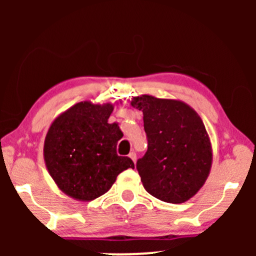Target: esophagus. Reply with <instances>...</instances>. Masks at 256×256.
<instances>
[{"instance_id": "1", "label": "esophagus", "mask_w": 256, "mask_h": 256, "mask_svg": "<svg viewBox=\"0 0 256 256\" xmlns=\"http://www.w3.org/2000/svg\"><path fill=\"white\" fill-rule=\"evenodd\" d=\"M128 158H130L131 160L134 161V164H136V161H137V155H136V152H130V154H128Z\"/></svg>"}]
</instances>
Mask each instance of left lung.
Instances as JSON below:
<instances>
[{"mask_svg": "<svg viewBox=\"0 0 256 256\" xmlns=\"http://www.w3.org/2000/svg\"><path fill=\"white\" fill-rule=\"evenodd\" d=\"M131 106L143 112L148 150L137 161L144 189L168 204L195 196L210 176L212 143L201 116L183 101L140 95Z\"/></svg>", "mask_w": 256, "mask_h": 256, "instance_id": "obj_1", "label": "left lung"}]
</instances>
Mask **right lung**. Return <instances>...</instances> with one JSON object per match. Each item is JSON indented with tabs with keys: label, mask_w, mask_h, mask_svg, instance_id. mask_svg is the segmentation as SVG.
<instances>
[{
	"label": "right lung",
	"mask_w": 256,
	"mask_h": 256,
	"mask_svg": "<svg viewBox=\"0 0 256 256\" xmlns=\"http://www.w3.org/2000/svg\"><path fill=\"white\" fill-rule=\"evenodd\" d=\"M113 110L110 102H78L58 114L46 132V170L58 189L77 201L100 198L119 173L134 168L130 158L116 154L122 132L118 124L108 122Z\"/></svg>",
	"instance_id": "add662e5"
}]
</instances>
